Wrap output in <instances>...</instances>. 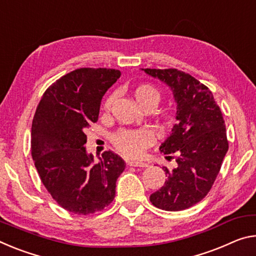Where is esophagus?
I'll return each mask as SVG.
<instances>
[{
  "instance_id": "obj_1",
  "label": "esophagus",
  "mask_w": 256,
  "mask_h": 256,
  "mask_svg": "<svg viewBox=\"0 0 256 256\" xmlns=\"http://www.w3.org/2000/svg\"><path fill=\"white\" fill-rule=\"evenodd\" d=\"M130 166H136V168H147L148 164L144 163V162H136V160H131L128 162Z\"/></svg>"
}]
</instances>
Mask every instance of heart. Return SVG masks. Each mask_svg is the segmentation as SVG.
I'll list each match as a JSON object with an SVG mask.
<instances>
[{"instance_id": "obj_1", "label": "heart", "mask_w": 256, "mask_h": 256, "mask_svg": "<svg viewBox=\"0 0 256 256\" xmlns=\"http://www.w3.org/2000/svg\"><path fill=\"white\" fill-rule=\"evenodd\" d=\"M134 96L138 102L144 108L156 107L160 100V92L152 84H140L134 90ZM115 94H109L104 101V109L108 110L112 107ZM152 132L146 128L128 130L122 128L112 138V142L120 152L128 157H139L152 144Z\"/></svg>"}]
</instances>
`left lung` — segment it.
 I'll return each mask as SVG.
<instances>
[{
    "instance_id": "1",
    "label": "left lung",
    "mask_w": 256,
    "mask_h": 256,
    "mask_svg": "<svg viewBox=\"0 0 256 256\" xmlns=\"http://www.w3.org/2000/svg\"><path fill=\"white\" fill-rule=\"evenodd\" d=\"M144 70L171 86L178 104V123L160 148L178 166L172 171L164 166L168 179L150 202L164 210L189 208L208 194L220 172L229 148L224 120L210 88L188 72Z\"/></svg>"
}]
</instances>
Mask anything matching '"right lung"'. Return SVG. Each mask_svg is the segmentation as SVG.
Masks as SVG:
<instances>
[{
    "label": "right lung",
    "mask_w": 256,
    "mask_h": 256,
    "mask_svg": "<svg viewBox=\"0 0 256 256\" xmlns=\"http://www.w3.org/2000/svg\"><path fill=\"white\" fill-rule=\"evenodd\" d=\"M110 68H78L43 93L32 124V157L48 192L78 216L100 212L115 198L124 160L106 150L92 165L85 130L99 117L101 99L120 78Z\"/></svg>",
    "instance_id": "right-lung-1"
}]
</instances>
